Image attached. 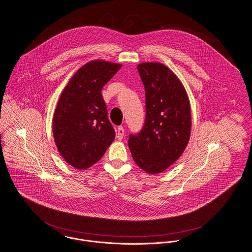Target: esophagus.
<instances>
[{"label":"esophagus","instance_id":"esophagus-1","mask_svg":"<svg viewBox=\"0 0 252 252\" xmlns=\"http://www.w3.org/2000/svg\"><path fill=\"white\" fill-rule=\"evenodd\" d=\"M124 135H125V129H124V127H123V126H119V127L117 128V139H118V140H122V139L124 138Z\"/></svg>","mask_w":252,"mask_h":252}]
</instances>
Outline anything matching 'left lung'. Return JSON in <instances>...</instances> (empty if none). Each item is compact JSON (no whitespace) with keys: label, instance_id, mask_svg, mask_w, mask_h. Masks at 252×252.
Instances as JSON below:
<instances>
[{"label":"left lung","instance_id":"8db88e82","mask_svg":"<svg viewBox=\"0 0 252 252\" xmlns=\"http://www.w3.org/2000/svg\"><path fill=\"white\" fill-rule=\"evenodd\" d=\"M146 91V120L130 134L133 160L148 174H160L182 155L191 134V106L187 92L174 72L158 62L137 66Z\"/></svg>","mask_w":252,"mask_h":252}]
</instances>
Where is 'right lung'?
<instances>
[{
  "mask_svg": "<svg viewBox=\"0 0 252 252\" xmlns=\"http://www.w3.org/2000/svg\"><path fill=\"white\" fill-rule=\"evenodd\" d=\"M121 67L90 61L75 73L59 97L53 118L54 138L60 155L76 169L97 163L115 139L101 89Z\"/></svg>",
  "mask_w": 252,
  "mask_h": 252,
  "instance_id": "obj_1",
  "label": "right lung"
}]
</instances>
